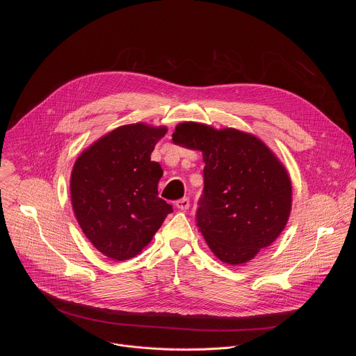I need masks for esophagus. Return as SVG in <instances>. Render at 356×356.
I'll return each mask as SVG.
<instances>
[{
    "label": "esophagus",
    "mask_w": 356,
    "mask_h": 356,
    "mask_svg": "<svg viewBox=\"0 0 356 356\" xmlns=\"http://www.w3.org/2000/svg\"><path fill=\"white\" fill-rule=\"evenodd\" d=\"M175 206H176V209H179V210H181V211L188 210V207H190V200H188V197H183V198L177 200V201L175 202Z\"/></svg>",
    "instance_id": "obj_1"
}]
</instances>
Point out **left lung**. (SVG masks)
<instances>
[{"mask_svg":"<svg viewBox=\"0 0 356 356\" xmlns=\"http://www.w3.org/2000/svg\"><path fill=\"white\" fill-rule=\"evenodd\" d=\"M173 142L202 152L204 188L195 220L214 255L228 265L255 258L290 216L291 183L284 166L261 139L232 128L183 122Z\"/></svg>","mask_w":356,"mask_h":356,"instance_id":"8db88e82","label":"left lung"}]
</instances>
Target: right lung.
Wrapping results in <instances>:
<instances>
[{"label": "right lung", "mask_w": 356, "mask_h": 356, "mask_svg": "<svg viewBox=\"0 0 356 356\" xmlns=\"http://www.w3.org/2000/svg\"><path fill=\"white\" fill-rule=\"evenodd\" d=\"M165 127H120L79 156L70 179L76 218L90 242L114 261L131 259L173 211L159 197L163 170L150 155Z\"/></svg>", "instance_id": "add662e5"}]
</instances>
